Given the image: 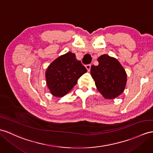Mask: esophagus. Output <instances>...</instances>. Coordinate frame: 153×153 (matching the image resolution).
Listing matches in <instances>:
<instances>
[{
  "label": "esophagus",
  "mask_w": 153,
  "mask_h": 153,
  "mask_svg": "<svg viewBox=\"0 0 153 153\" xmlns=\"http://www.w3.org/2000/svg\"><path fill=\"white\" fill-rule=\"evenodd\" d=\"M91 64H88V65H85V68L87 69L88 71H90V69H91Z\"/></svg>",
  "instance_id": "1"
}]
</instances>
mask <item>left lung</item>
Wrapping results in <instances>:
<instances>
[{"mask_svg":"<svg viewBox=\"0 0 153 153\" xmlns=\"http://www.w3.org/2000/svg\"><path fill=\"white\" fill-rule=\"evenodd\" d=\"M99 65L91 67V75L104 98L113 99L124 91L127 75L117 59L107 54L98 58Z\"/></svg>","mask_w":153,"mask_h":153,"instance_id":"obj_1","label":"left lung"}]
</instances>
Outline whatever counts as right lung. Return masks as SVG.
<instances>
[{"label":"right lung","instance_id":"right-lung-1","mask_svg":"<svg viewBox=\"0 0 153 153\" xmlns=\"http://www.w3.org/2000/svg\"><path fill=\"white\" fill-rule=\"evenodd\" d=\"M87 69L77 60L74 53L68 52L51 63L45 73L46 83L51 94L62 97L69 93Z\"/></svg>","mask_w":153,"mask_h":153}]
</instances>
